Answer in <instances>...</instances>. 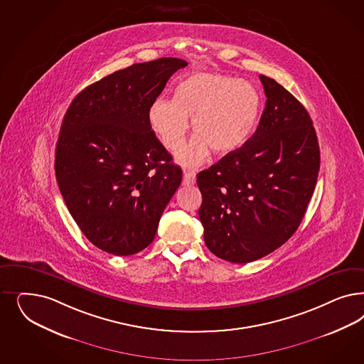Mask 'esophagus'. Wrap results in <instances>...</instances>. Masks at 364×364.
<instances>
[{
	"label": "esophagus",
	"instance_id": "esophagus-1",
	"mask_svg": "<svg viewBox=\"0 0 364 364\" xmlns=\"http://www.w3.org/2000/svg\"><path fill=\"white\" fill-rule=\"evenodd\" d=\"M183 183L194 185L196 183V171H185L183 173Z\"/></svg>",
	"mask_w": 364,
	"mask_h": 364
}]
</instances>
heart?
<instances>
[{"label": "heart", "mask_w": 364, "mask_h": 364, "mask_svg": "<svg viewBox=\"0 0 364 364\" xmlns=\"http://www.w3.org/2000/svg\"><path fill=\"white\" fill-rule=\"evenodd\" d=\"M261 99L253 84L217 73H196L176 85L174 99H159L149 109L150 127L167 150L185 141L191 119L197 134L176 153L186 167L203 164L210 149L232 153L247 141L257 122Z\"/></svg>", "instance_id": "heart-1"}]
</instances>
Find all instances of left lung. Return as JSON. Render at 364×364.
I'll return each mask as SVG.
<instances>
[{"instance_id": "1", "label": "left lung", "mask_w": 364, "mask_h": 364, "mask_svg": "<svg viewBox=\"0 0 364 364\" xmlns=\"http://www.w3.org/2000/svg\"><path fill=\"white\" fill-rule=\"evenodd\" d=\"M267 96L256 132L197 176L200 220L213 255L247 264L285 244L304 218L320 168L305 107L259 75Z\"/></svg>"}]
</instances>
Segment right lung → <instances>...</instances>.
<instances>
[{
	"instance_id": "right-lung-1",
	"label": "right lung",
	"mask_w": 364,
	"mask_h": 364,
	"mask_svg": "<svg viewBox=\"0 0 364 364\" xmlns=\"http://www.w3.org/2000/svg\"><path fill=\"white\" fill-rule=\"evenodd\" d=\"M186 65L162 58L117 70L84 88L64 115L55 158L60 193L82 235L109 255L149 247L182 182L149 109Z\"/></svg>"
}]
</instances>
